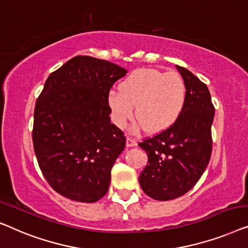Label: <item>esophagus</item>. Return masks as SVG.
<instances>
[{"mask_svg": "<svg viewBox=\"0 0 248 248\" xmlns=\"http://www.w3.org/2000/svg\"><path fill=\"white\" fill-rule=\"evenodd\" d=\"M125 146H127V147H135V146H137V141H136L135 139L128 137L125 139Z\"/></svg>", "mask_w": 248, "mask_h": 248, "instance_id": "1", "label": "esophagus"}]
</instances>
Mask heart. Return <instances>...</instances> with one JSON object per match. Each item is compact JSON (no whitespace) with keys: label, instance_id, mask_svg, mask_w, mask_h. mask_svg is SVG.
Returning <instances> with one entry per match:
<instances>
[{"label":"heart","instance_id":"heart-1","mask_svg":"<svg viewBox=\"0 0 248 248\" xmlns=\"http://www.w3.org/2000/svg\"><path fill=\"white\" fill-rule=\"evenodd\" d=\"M117 92L108 95L111 118L124 128L134 117L139 121L136 130L145 128L148 134H159L179 119L186 102V85L176 72L155 68L135 69L119 83Z\"/></svg>","mask_w":248,"mask_h":248}]
</instances>
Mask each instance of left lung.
Here are the masks:
<instances>
[{
    "instance_id": "8db88e82",
    "label": "left lung",
    "mask_w": 248,
    "mask_h": 248,
    "mask_svg": "<svg viewBox=\"0 0 248 248\" xmlns=\"http://www.w3.org/2000/svg\"><path fill=\"white\" fill-rule=\"evenodd\" d=\"M176 68L186 85L182 113L172 127L139 144L148 156L139 184L146 194L159 201L189 192L207 169L212 149L215 108L210 92L186 68Z\"/></svg>"
}]
</instances>
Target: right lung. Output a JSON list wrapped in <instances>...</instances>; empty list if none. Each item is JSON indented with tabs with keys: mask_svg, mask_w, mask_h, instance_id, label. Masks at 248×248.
Here are the masks:
<instances>
[{
	"mask_svg": "<svg viewBox=\"0 0 248 248\" xmlns=\"http://www.w3.org/2000/svg\"><path fill=\"white\" fill-rule=\"evenodd\" d=\"M125 74L111 62L76 56L48 76L34 108L32 141L45 179L62 197L92 203L108 192L125 146L110 121L108 95Z\"/></svg>",
	"mask_w": 248,
	"mask_h": 248,
	"instance_id": "right-lung-1",
	"label": "right lung"
}]
</instances>
